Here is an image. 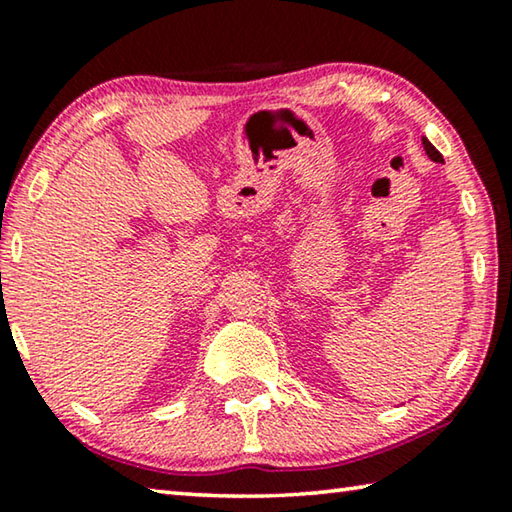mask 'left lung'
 Wrapping results in <instances>:
<instances>
[{
  "instance_id": "8db88e82",
  "label": "left lung",
  "mask_w": 512,
  "mask_h": 512,
  "mask_svg": "<svg viewBox=\"0 0 512 512\" xmlns=\"http://www.w3.org/2000/svg\"><path fill=\"white\" fill-rule=\"evenodd\" d=\"M422 146H424V151H427V155H429V158H431L433 162H443V164H445L443 155H440V151L427 140V137H422Z\"/></svg>"
}]
</instances>
